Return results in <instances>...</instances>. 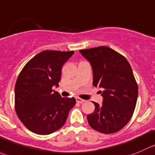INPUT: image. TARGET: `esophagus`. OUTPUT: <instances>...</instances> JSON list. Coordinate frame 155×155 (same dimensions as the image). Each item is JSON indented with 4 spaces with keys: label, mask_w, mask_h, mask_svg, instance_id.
Here are the masks:
<instances>
[{
    "label": "esophagus",
    "mask_w": 155,
    "mask_h": 155,
    "mask_svg": "<svg viewBox=\"0 0 155 155\" xmlns=\"http://www.w3.org/2000/svg\"><path fill=\"white\" fill-rule=\"evenodd\" d=\"M76 102H77V103H79V104H82V103H84V102L85 101L84 99L80 98V97H76Z\"/></svg>",
    "instance_id": "esophagus-1"
}]
</instances>
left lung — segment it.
<instances>
[{
  "mask_svg": "<svg viewBox=\"0 0 155 155\" xmlns=\"http://www.w3.org/2000/svg\"><path fill=\"white\" fill-rule=\"evenodd\" d=\"M80 53L91 64L93 85L103 89V102L87 116L90 127L104 134L117 133L130 120L138 97V85L124 56L105 46L83 49Z\"/></svg>",
  "mask_w": 155,
  "mask_h": 155,
  "instance_id": "obj_1",
  "label": "left lung"
}]
</instances>
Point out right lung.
<instances>
[{
    "label": "right lung",
    "instance_id": "add662e5",
    "mask_svg": "<svg viewBox=\"0 0 155 155\" xmlns=\"http://www.w3.org/2000/svg\"><path fill=\"white\" fill-rule=\"evenodd\" d=\"M73 53L43 51L19 73L15 85V110L32 133L48 135L61 129L76 104L75 97H62L53 90L61 81L63 65Z\"/></svg>",
    "mask_w": 155,
    "mask_h": 155
}]
</instances>
